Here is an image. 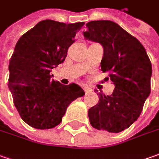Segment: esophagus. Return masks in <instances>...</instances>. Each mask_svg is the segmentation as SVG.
<instances>
[{
	"label": "esophagus",
	"instance_id": "obj_1",
	"mask_svg": "<svg viewBox=\"0 0 159 159\" xmlns=\"http://www.w3.org/2000/svg\"><path fill=\"white\" fill-rule=\"evenodd\" d=\"M84 91L86 92V93H88V92H90L91 91V88H90V87H88V86H84Z\"/></svg>",
	"mask_w": 159,
	"mask_h": 159
}]
</instances>
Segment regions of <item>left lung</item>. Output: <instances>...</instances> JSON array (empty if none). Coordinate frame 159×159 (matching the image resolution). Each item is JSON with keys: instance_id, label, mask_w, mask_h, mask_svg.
Wrapping results in <instances>:
<instances>
[{"instance_id": "1", "label": "left lung", "mask_w": 159, "mask_h": 159, "mask_svg": "<svg viewBox=\"0 0 159 159\" xmlns=\"http://www.w3.org/2000/svg\"><path fill=\"white\" fill-rule=\"evenodd\" d=\"M86 28L85 39L104 48L101 70L115 86L110 96L99 93L98 103L88 112L90 122L94 129L119 133L138 119L151 93V61L139 40L116 23L91 21Z\"/></svg>"}]
</instances>
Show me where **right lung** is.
Masks as SVG:
<instances>
[{
	"mask_svg": "<svg viewBox=\"0 0 159 159\" xmlns=\"http://www.w3.org/2000/svg\"><path fill=\"white\" fill-rule=\"evenodd\" d=\"M84 22L43 20L17 41L9 61L8 89L22 120L38 129L61 123L69 105L84 95L79 85L51 79V69L62 63Z\"/></svg>",
	"mask_w": 159,
	"mask_h": 159,
	"instance_id": "add662e5",
	"label": "right lung"
}]
</instances>
